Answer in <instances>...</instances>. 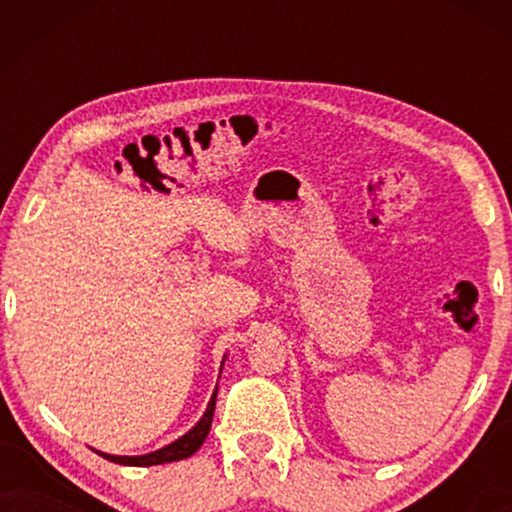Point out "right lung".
<instances>
[{"instance_id":"right-lung-1","label":"right lung","mask_w":512,"mask_h":512,"mask_svg":"<svg viewBox=\"0 0 512 512\" xmlns=\"http://www.w3.org/2000/svg\"><path fill=\"white\" fill-rule=\"evenodd\" d=\"M214 405H216V391H214L212 401H209L207 412H205V415H202L200 422L195 424L193 429L186 433V436H181L179 440H174L172 445L163 447V450L144 454V457H114V454H104V452H97V454H102L104 459L114 461V464H123V466H156V464H170V461H179V459L191 457V454H195V452L200 450V445L205 443L209 429H212Z\"/></svg>"}]
</instances>
